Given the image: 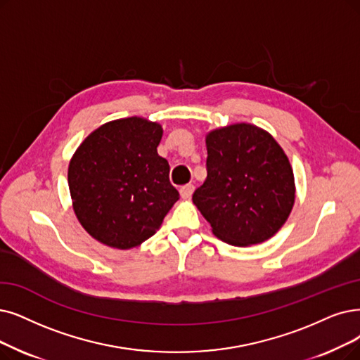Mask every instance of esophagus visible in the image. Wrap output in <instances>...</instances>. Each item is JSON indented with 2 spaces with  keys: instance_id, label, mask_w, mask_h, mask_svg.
Instances as JSON below:
<instances>
[{
  "instance_id": "esophagus-1",
  "label": "esophagus",
  "mask_w": 360,
  "mask_h": 360,
  "mask_svg": "<svg viewBox=\"0 0 360 360\" xmlns=\"http://www.w3.org/2000/svg\"><path fill=\"white\" fill-rule=\"evenodd\" d=\"M193 191H195V186L193 184H184V186H181V188H180V196L183 199H189L192 196Z\"/></svg>"
}]
</instances>
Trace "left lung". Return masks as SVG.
<instances>
[{"label":"left lung","mask_w":360,"mask_h":360,"mask_svg":"<svg viewBox=\"0 0 360 360\" xmlns=\"http://www.w3.org/2000/svg\"><path fill=\"white\" fill-rule=\"evenodd\" d=\"M207 143V179L193 204L219 239L236 247L275 235L295 200L288 156L267 131L251 124L212 130Z\"/></svg>","instance_id":"left-lung-1"}]
</instances>
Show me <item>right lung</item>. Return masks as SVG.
<instances>
[{
    "instance_id": "add662e5",
    "label": "right lung",
    "mask_w": 360,
    "mask_h": 360,
    "mask_svg": "<svg viewBox=\"0 0 360 360\" xmlns=\"http://www.w3.org/2000/svg\"><path fill=\"white\" fill-rule=\"evenodd\" d=\"M161 139L160 124L124 118L98 127L72 156V205L81 226L98 242L118 250L140 245L179 200L168 161L156 150Z\"/></svg>"
}]
</instances>
